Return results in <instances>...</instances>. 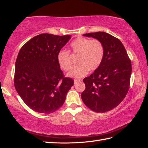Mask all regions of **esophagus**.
<instances>
[{
    "mask_svg": "<svg viewBox=\"0 0 148 148\" xmlns=\"http://www.w3.org/2000/svg\"><path fill=\"white\" fill-rule=\"evenodd\" d=\"M81 79H74V84H76L79 82H81Z\"/></svg>",
    "mask_w": 148,
    "mask_h": 148,
    "instance_id": "1",
    "label": "esophagus"
}]
</instances>
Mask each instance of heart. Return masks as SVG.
I'll use <instances>...</instances> for the list:
<instances>
[{
    "label": "heart",
    "instance_id": "heart-1",
    "mask_svg": "<svg viewBox=\"0 0 148 148\" xmlns=\"http://www.w3.org/2000/svg\"><path fill=\"white\" fill-rule=\"evenodd\" d=\"M77 55V64L74 66L68 76L71 77H82L90 71H95L101 65L104 56V47L97 39H90L86 37H78L70 45V50H60L57 54L58 64L62 70H70L72 62L70 53Z\"/></svg>",
    "mask_w": 148,
    "mask_h": 148
}]
</instances>
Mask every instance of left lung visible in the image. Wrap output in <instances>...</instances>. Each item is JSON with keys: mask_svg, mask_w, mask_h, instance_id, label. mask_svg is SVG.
<instances>
[{"mask_svg": "<svg viewBox=\"0 0 148 148\" xmlns=\"http://www.w3.org/2000/svg\"><path fill=\"white\" fill-rule=\"evenodd\" d=\"M83 36L100 40L104 47V56L100 67L83 79L86 88L81 93V99L92 111L108 112L117 107L129 90L131 60L116 37L103 32Z\"/></svg>", "mask_w": 148, "mask_h": 148, "instance_id": "1", "label": "left lung"}]
</instances>
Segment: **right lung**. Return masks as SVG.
Instances as JSON below:
<instances>
[{
  "label": "right lung",
  "mask_w": 148,
  "mask_h": 148,
  "mask_svg": "<svg viewBox=\"0 0 148 148\" xmlns=\"http://www.w3.org/2000/svg\"><path fill=\"white\" fill-rule=\"evenodd\" d=\"M71 36L42 34L21 47L15 64L14 84L33 111L50 114L64 104L74 80L65 77L57 62L59 51Z\"/></svg>",
  "instance_id": "add662e5"
}]
</instances>
